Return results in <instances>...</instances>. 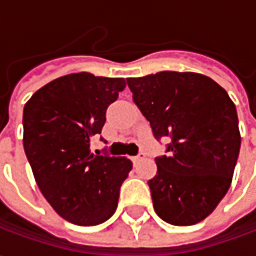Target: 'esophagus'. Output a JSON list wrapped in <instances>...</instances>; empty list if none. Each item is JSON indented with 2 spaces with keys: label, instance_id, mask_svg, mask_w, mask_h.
I'll return each instance as SVG.
<instances>
[{
  "label": "esophagus",
  "instance_id": "34e87169",
  "mask_svg": "<svg viewBox=\"0 0 256 256\" xmlns=\"http://www.w3.org/2000/svg\"><path fill=\"white\" fill-rule=\"evenodd\" d=\"M145 158V154L144 152H140L138 155H135V156H132V162L134 164H136V162H140L141 160H144Z\"/></svg>",
  "mask_w": 256,
  "mask_h": 256
}]
</instances>
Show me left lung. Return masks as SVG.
Returning <instances> with one entry per match:
<instances>
[{
    "label": "left lung",
    "mask_w": 256,
    "mask_h": 256,
    "mask_svg": "<svg viewBox=\"0 0 256 256\" xmlns=\"http://www.w3.org/2000/svg\"><path fill=\"white\" fill-rule=\"evenodd\" d=\"M126 84L155 140L170 138L148 181L156 215L178 226L205 220L230 190L241 148L230 95L195 72L162 71Z\"/></svg>",
    "instance_id": "left-lung-1"
}]
</instances>
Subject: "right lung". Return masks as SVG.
I'll use <instances>...</instances> for the list:
<instances>
[{
  "label": "right lung",
  "instance_id": "obj_1",
  "mask_svg": "<svg viewBox=\"0 0 256 256\" xmlns=\"http://www.w3.org/2000/svg\"><path fill=\"white\" fill-rule=\"evenodd\" d=\"M124 88V78L70 74L44 85L25 104L24 150L35 181L54 211L75 225L111 218L132 170L125 156L90 150L102 131L106 108Z\"/></svg>",
  "mask_w": 256,
  "mask_h": 256
}]
</instances>
